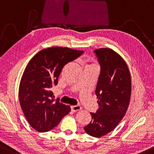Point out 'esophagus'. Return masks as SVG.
<instances>
[{"instance_id": "34e87169", "label": "esophagus", "mask_w": 154, "mask_h": 154, "mask_svg": "<svg viewBox=\"0 0 154 154\" xmlns=\"http://www.w3.org/2000/svg\"><path fill=\"white\" fill-rule=\"evenodd\" d=\"M81 106L79 105H77V106H71V110L72 112H76L78 111V110H81Z\"/></svg>"}]
</instances>
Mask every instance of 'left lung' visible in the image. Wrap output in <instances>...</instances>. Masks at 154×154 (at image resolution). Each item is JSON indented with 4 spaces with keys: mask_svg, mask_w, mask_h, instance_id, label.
I'll list each match as a JSON object with an SVG mask.
<instances>
[{
    "mask_svg": "<svg viewBox=\"0 0 154 154\" xmlns=\"http://www.w3.org/2000/svg\"><path fill=\"white\" fill-rule=\"evenodd\" d=\"M101 67L95 94L99 108L91 112V120L84 129L101 137L113 130L125 115L131 96V76L122 57L110 48L94 51Z\"/></svg>",
    "mask_w": 154,
    "mask_h": 154,
    "instance_id": "left-lung-1",
    "label": "left lung"
}]
</instances>
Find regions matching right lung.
<instances>
[{"label": "right lung", "instance_id": "right-lung-1", "mask_svg": "<svg viewBox=\"0 0 154 154\" xmlns=\"http://www.w3.org/2000/svg\"><path fill=\"white\" fill-rule=\"evenodd\" d=\"M84 53L63 47L43 49L31 59L19 88L22 110L31 127L39 132L50 131L70 111L69 106L54 101L51 87L58 85L63 67Z\"/></svg>", "mask_w": 154, "mask_h": 154}]
</instances>
